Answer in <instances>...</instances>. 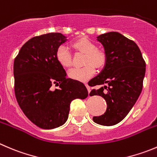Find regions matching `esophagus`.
<instances>
[{
	"mask_svg": "<svg viewBox=\"0 0 157 157\" xmlns=\"http://www.w3.org/2000/svg\"><path fill=\"white\" fill-rule=\"evenodd\" d=\"M85 85H86V88H87V90H88V92H90V87L89 86H88V84L87 83H85Z\"/></svg>",
	"mask_w": 157,
	"mask_h": 157,
	"instance_id": "1",
	"label": "esophagus"
}]
</instances>
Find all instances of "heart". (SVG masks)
Masks as SVG:
<instances>
[{"mask_svg": "<svg viewBox=\"0 0 157 157\" xmlns=\"http://www.w3.org/2000/svg\"><path fill=\"white\" fill-rule=\"evenodd\" d=\"M72 47L80 53L85 54L84 67H75L69 71V77L78 81H86L95 74V67L102 69L106 65L107 56L103 50L97 49L95 43L86 37H82L72 43ZM56 59L60 66L68 68L72 65V54L66 47H59L56 51Z\"/></svg>", "mask_w": 157, "mask_h": 157, "instance_id": "heart-1", "label": "heart"}]
</instances>
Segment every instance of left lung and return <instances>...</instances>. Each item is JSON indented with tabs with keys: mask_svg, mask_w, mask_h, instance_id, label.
I'll return each mask as SVG.
<instances>
[{
	"mask_svg": "<svg viewBox=\"0 0 157 157\" xmlns=\"http://www.w3.org/2000/svg\"><path fill=\"white\" fill-rule=\"evenodd\" d=\"M107 56L100 74L91 80L90 96L100 95L106 100L104 114L94 117L97 124L113 126L124 119L137 100L143 89L146 62L139 47L118 32H109L97 36Z\"/></svg>",
	"mask_w": 157,
	"mask_h": 157,
	"instance_id": "8db88e82",
	"label": "left lung"
}]
</instances>
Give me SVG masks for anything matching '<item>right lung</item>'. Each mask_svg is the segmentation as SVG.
Listing matches in <instances>:
<instances>
[{
  "instance_id": "obj_1",
  "label": "right lung",
  "mask_w": 157,
  "mask_h": 157,
  "mask_svg": "<svg viewBox=\"0 0 157 157\" xmlns=\"http://www.w3.org/2000/svg\"><path fill=\"white\" fill-rule=\"evenodd\" d=\"M66 40L60 33L32 37L23 45L13 62L17 101L26 117L42 129L64 124L71 101L88 96L85 85L67 78L56 59L57 49ZM54 84L59 88L53 89Z\"/></svg>"
}]
</instances>
